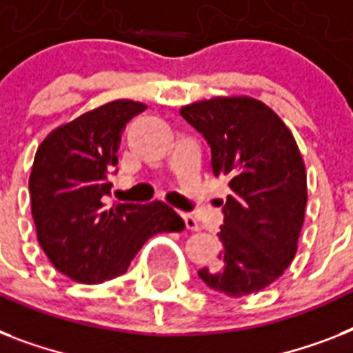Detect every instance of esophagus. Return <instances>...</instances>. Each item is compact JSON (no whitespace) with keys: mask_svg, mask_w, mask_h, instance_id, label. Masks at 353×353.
<instances>
[{"mask_svg":"<svg viewBox=\"0 0 353 353\" xmlns=\"http://www.w3.org/2000/svg\"><path fill=\"white\" fill-rule=\"evenodd\" d=\"M181 218H183V221H185V227H187L188 231L198 232L199 229H201V227H199V223H198V221H196V218H194V216L181 214Z\"/></svg>","mask_w":353,"mask_h":353,"instance_id":"1","label":"esophagus"}]
</instances>
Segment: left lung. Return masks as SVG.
Listing matches in <instances>:
<instances>
[{
	"mask_svg": "<svg viewBox=\"0 0 353 353\" xmlns=\"http://www.w3.org/2000/svg\"><path fill=\"white\" fill-rule=\"evenodd\" d=\"M210 146L214 176L227 179L223 249L199 279L229 296L268 288L293 262L307 201L306 168L282 119L251 97H216L181 108Z\"/></svg>",
	"mask_w": 353,
	"mask_h": 353,
	"instance_id": "1",
	"label": "left lung"
}]
</instances>
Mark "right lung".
Instances as JSON below:
<instances>
[{"instance_id": "add662e5", "label": "right lung", "mask_w": 353, "mask_h": 353, "mask_svg": "<svg viewBox=\"0 0 353 353\" xmlns=\"http://www.w3.org/2000/svg\"><path fill=\"white\" fill-rule=\"evenodd\" d=\"M144 110L126 99L108 102L52 130L36 150L29 177L36 234L52 265L74 282L121 276L148 238L185 229L163 201L108 209L121 133Z\"/></svg>"}]
</instances>
